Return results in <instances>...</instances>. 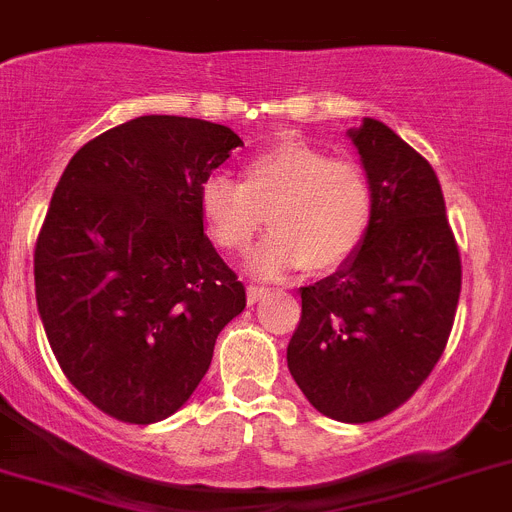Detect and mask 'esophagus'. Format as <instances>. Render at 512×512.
<instances>
[{"label": "esophagus", "mask_w": 512, "mask_h": 512, "mask_svg": "<svg viewBox=\"0 0 512 512\" xmlns=\"http://www.w3.org/2000/svg\"><path fill=\"white\" fill-rule=\"evenodd\" d=\"M268 288H260V286H250L247 288V301H250V304H257V301L260 299H265V296H268Z\"/></svg>", "instance_id": "1"}]
</instances>
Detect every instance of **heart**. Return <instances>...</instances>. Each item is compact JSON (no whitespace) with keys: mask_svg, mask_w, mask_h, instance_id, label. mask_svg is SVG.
Returning <instances> with one entry per match:
<instances>
[{"mask_svg":"<svg viewBox=\"0 0 512 512\" xmlns=\"http://www.w3.org/2000/svg\"><path fill=\"white\" fill-rule=\"evenodd\" d=\"M198 208L211 242L226 252L247 250L268 213L273 231L250 257L260 278L301 268L330 273L348 265L366 242L373 188L361 164L286 139L247 162L244 182L208 175Z\"/></svg>","mask_w":512,"mask_h":512,"instance_id":"heart-1","label":"heart"}]
</instances>
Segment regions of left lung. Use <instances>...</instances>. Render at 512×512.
Returning <instances> with one entry per match:
<instances>
[{
    "label": "left lung",
    "instance_id": "left-lung-1",
    "mask_svg": "<svg viewBox=\"0 0 512 512\" xmlns=\"http://www.w3.org/2000/svg\"><path fill=\"white\" fill-rule=\"evenodd\" d=\"M348 139L371 180V231L348 265L301 288L286 358L314 410L371 422L407 402L443 355L461 257L433 167L376 118Z\"/></svg>",
    "mask_w": 512,
    "mask_h": 512
}]
</instances>
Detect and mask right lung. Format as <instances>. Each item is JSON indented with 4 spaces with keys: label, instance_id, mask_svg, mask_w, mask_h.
I'll return each instance as SVG.
<instances>
[{
    "label": "right lung",
    "instance_id": "obj_1",
    "mask_svg": "<svg viewBox=\"0 0 512 512\" xmlns=\"http://www.w3.org/2000/svg\"><path fill=\"white\" fill-rule=\"evenodd\" d=\"M242 139L141 115L71 157L35 244V301L66 379L115 420L193 397L247 293L203 231L198 190Z\"/></svg>",
    "mask_w": 512,
    "mask_h": 512
}]
</instances>
